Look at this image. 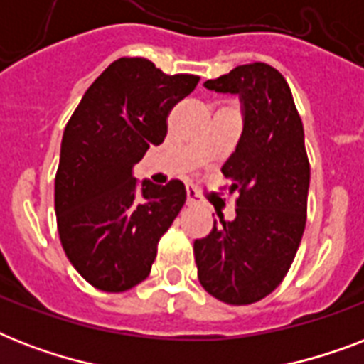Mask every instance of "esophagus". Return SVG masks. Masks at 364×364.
<instances>
[{
	"mask_svg": "<svg viewBox=\"0 0 364 364\" xmlns=\"http://www.w3.org/2000/svg\"><path fill=\"white\" fill-rule=\"evenodd\" d=\"M187 202L188 204H200V202H202V200H200L198 191H196L193 185H188L187 187Z\"/></svg>",
	"mask_w": 364,
	"mask_h": 364,
	"instance_id": "esophagus-1",
	"label": "esophagus"
}]
</instances>
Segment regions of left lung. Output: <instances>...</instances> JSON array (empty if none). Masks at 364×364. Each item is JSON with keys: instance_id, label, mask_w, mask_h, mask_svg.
<instances>
[{"instance_id": "8db88e82", "label": "left lung", "mask_w": 364, "mask_h": 364, "mask_svg": "<svg viewBox=\"0 0 364 364\" xmlns=\"http://www.w3.org/2000/svg\"><path fill=\"white\" fill-rule=\"evenodd\" d=\"M208 90L236 94L243 130L221 170L238 194L232 221H213L194 240L202 287L221 302L253 304L282 283L306 227L310 162L304 128L287 81L255 62L205 81Z\"/></svg>"}]
</instances>
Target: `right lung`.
Segmentation results:
<instances>
[{"label": "right lung", "instance_id": "obj_1", "mask_svg": "<svg viewBox=\"0 0 364 364\" xmlns=\"http://www.w3.org/2000/svg\"><path fill=\"white\" fill-rule=\"evenodd\" d=\"M196 75H166L145 58H119L90 85L65 126L54 179L62 247L100 291L122 293L151 272L160 236L187 191L141 183L134 166L168 132L171 107L193 92Z\"/></svg>", "mask_w": 364, "mask_h": 364}]
</instances>
